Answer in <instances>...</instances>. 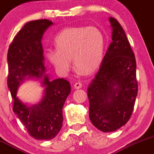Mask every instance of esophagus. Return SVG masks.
<instances>
[{"label":"esophagus","instance_id":"1","mask_svg":"<svg viewBox=\"0 0 154 154\" xmlns=\"http://www.w3.org/2000/svg\"><path fill=\"white\" fill-rule=\"evenodd\" d=\"M82 84L81 82H76L75 83V84H74V88L77 89L82 88Z\"/></svg>","mask_w":154,"mask_h":154}]
</instances>
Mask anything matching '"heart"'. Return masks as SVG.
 Segmentation results:
<instances>
[{
    "instance_id": "obj_1",
    "label": "heart",
    "mask_w": 154,
    "mask_h": 154,
    "mask_svg": "<svg viewBox=\"0 0 154 154\" xmlns=\"http://www.w3.org/2000/svg\"><path fill=\"white\" fill-rule=\"evenodd\" d=\"M57 49L49 50L46 57L55 70L65 75L74 66L82 73H92L99 68L105 49V35L94 26L64 29L54 38Z\"/></svg>"
}]
</instances>
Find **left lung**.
<instances>
[{"label": "left lung", "instance_id": "8db88e82", "mask_svg": "<svg viewBox=\"0 0 154 154\" xmlns=\"http://www.w3.org/2000/svg\"><path fill=\"white\" fill-rule=\"evenodd\" d=\"M112 42L88 87L89 119L104 132L125 125L132 116L138 85L136 60L124 29L113 17Z\"/></svg>", "mask_w": 154, "mask_h": 154}]
</instances>
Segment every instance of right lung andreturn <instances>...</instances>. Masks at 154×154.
Here are the masks:
<instances>
[{
	"label": "right lung",
	"instance_id": "add662e5",
	"mask_svg": "<svg viewBox=\"0 0 154 154\" xmlns=\"http://www.w3.org/2000/svg\"><path fill=\"white\" fill-rule=\"evenodd\" d=\"M50 20L27 22L15 35L8 50V87L14 99L13 111L36 140H51L62 128L63 108L70 93V85L64 79L50 82L45 72L43 47L44 32L51 25ZM26 77L42 79L45 96L38 105L31 107L16 97V91Z\"/></svg>",
	"mask_w": 154,
	"mask_h": 154
}]
</instances>
